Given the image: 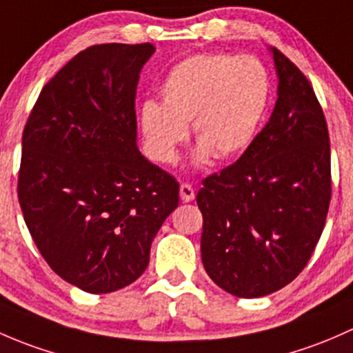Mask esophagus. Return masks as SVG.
<instances>
[{
    "label": "esophagus",
    "instance_id": "obj_1",
    "mask_svg": "<svg viewBox=\"0 0 353 353\" xmlns=\"http://www.w3.org/2000/svg\"><path fill=\"white\" fill-rule=\"evenodd\" d=\"M180 199L183 202H192L195 199L194 187L190 183H181L180 185Z\"/></svg>",
    "mask_w": 353,
    "mask_h": 353
}]
</instances>
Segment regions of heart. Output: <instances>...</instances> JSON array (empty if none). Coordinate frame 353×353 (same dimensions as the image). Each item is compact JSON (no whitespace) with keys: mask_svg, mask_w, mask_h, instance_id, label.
<instances>
[{"mask_svg":"<svg viewBox=\"0 0 353 353\" xmlns=\"http://www.w3.org/2000/svg\"><path fill=\"white\" fill-rule=\"evenodd\" d=\"M163 103L144 101L141 130L148 152L173 163L188 136L201 144L197 158L219 161L241 154L256 137L272 100L268 69L253 56L199 54L178 63L161 83Z\"/></svg>","mask_w":353,"mask_h":353,"instance_id":"b5f03b06","label":"heart"}]
</instances>
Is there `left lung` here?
I'll return each mask as SVG.
<instances>
[{"label":"left lung","instance_id":"8db88e82","mask_svg":"<svg viewBox=\"0 0 353 353\" xmlns=\"http://www.w3.org/2000/svg\"><path fill=\"white\" fill-rule=\"evenodd\" d=\"M279 98L234 163L203 178L201 252L207 275L232 296L261 297L303 272L332 201L325 114L310 79L272 47Z\"/></svg>","mask_w":353,"mask_h":353}]
</instances>
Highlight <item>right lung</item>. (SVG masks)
Wrapping results in <instances>:
<instances>
[{
  "instance_id": "right-lung-1",
  "label": "right lung",
  "mask_w": 353,
  "mask_h": 353,
  "mask_svg": "<svg viewBox=\"0 0 353 353\" xmlns=\"http://www.w3.org/2000/svg\"><path fill=\"white\" fill-rule=\"evenodd\" d=\"M144 43H97L42 88L21 136L18 202L49 267L90 294L132 284L180 185L136 146Z\"/></svg>"
}]
</instances>
